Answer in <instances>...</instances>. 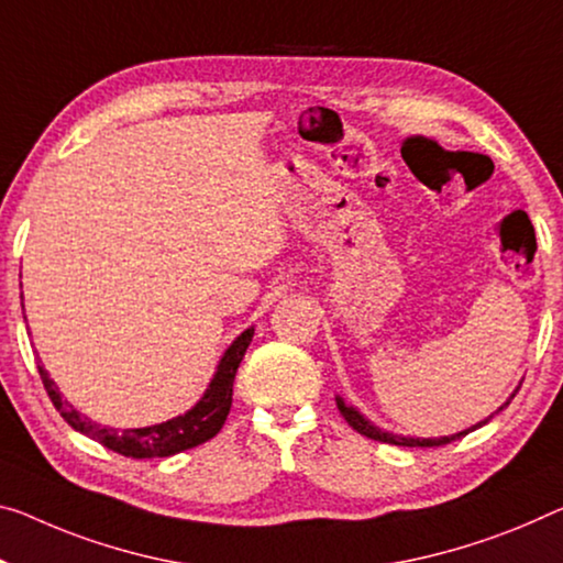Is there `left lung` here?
Listing matches in <instances>:
<instances>
[{
  "mask_svg": "<svg viewBox=\"0 0 563 563\" xmlns=\"http://www.w3.org/2000/svg\"><path fill=\"white\" fill-rule=\"evenodd\" d=\"M516 393H518V390H514V395H516ZM514 395L508 397V400H506L504 405H500V408H498L496 412L508 408V402L514 400ZM334 400H336V408H340V412H342V418L347 420V426H350L352 430H357L360 435H365V438H369V440H379V443L405 445V448H435V445H448V443H453V440H461L463 435H468V432L483 428V426H486V422L493 418V415H496V412L488 415L486 420L475 422L473 428H465V430H461V432H455V435H443V438H410V435H395V432L383 430L379 426H375V422H372L369 418H365V415H362L357 408H354V405L344 402V397H340V395H336Z\"/></svg>",
  "mask_w": 563,
  "mask_h": 563,
  "instance_id": "left-lung-1",
  "label": "left lung"
}]
</instances>
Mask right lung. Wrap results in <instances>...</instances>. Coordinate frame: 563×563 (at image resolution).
<instances>
[{"label":"right lung","mask_w":563,"mask_h":563,"mask_svg":"<svg viewBox=\"0 0 563 563\" xmlns=\"http://www.w3.org/2000/svg\"><path fill=\"white\" fill-rule=\"evenodd\" d=\"M252 336L254 327H249V330L241 332L236 340L229 344L223 357L219 360V365H216L209 387H206L201 400H198L191 410L148 428L118 430L100 426V422L90 420L88 415H82L80 410H75L70 402L63 400L59 387L55 385V379L49 377V372L42 365L37 367L52 405H55L59 415L67 420V426L82 432V435L98 440V443L106 445L108 451H115L125 457H168L206 443V440H211L216 432L223 428L227 415L231 410L233 377H236L241 360H244L249 344H252Z\"/></svg>","instance_id":"add662e5"}]
</instances>
